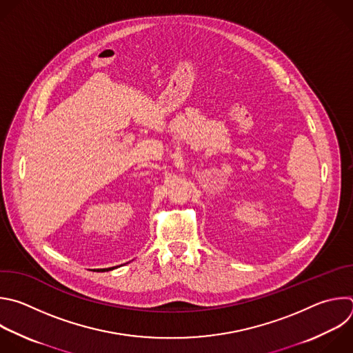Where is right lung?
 <instances>
[{"mask_svg":"<svg viewBox=\"0 0 353 353\" xmlns=\"http://www.w3.org/2000/svg\"><path fill=\"white\" fill-rule=\"evenodd\" d=\"M112 269H114V268H109V269H102V270H103V272H105V270H106V272H109V270H112Z\"/></svg>","mask_w":353,"mask_h":353,"instance_id":"add662e5","label":"right lung"}]
</instances>
